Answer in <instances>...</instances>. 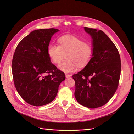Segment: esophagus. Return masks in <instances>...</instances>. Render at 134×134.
<instances>
[{
  "label": "esophagus",
  "instance_id": "1",
  "mask_svg": "<svg viewBox=\"0 0 134 134\" xmlns=\"http://www.w3.org/2000/svg\"><path fill=\"white\" fill-rule=\"evenodd\" d=\"M65 76H66V78H70V77L71 76V74H67V73H66V74H65Z\"/></svg>",
  "mask_w": 134,
  "mask_h": 134
}]
</instances>
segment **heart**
Here are the masks:
<instances>
[{"instance_id":"1","label":"heart","mask_w":134,"mask_h":134,"mask_svg":"<svg viewBox=\"0 0 134 134\" xmlns=\"http://www.w3.org/2000/svg\"><path fill=\"white\" fill-rule=\"evenodd\" d=\"M59 45L51 43L48 47L47 53L51 61L59 63L58 68L65 72H72L79 67H85L90 62L93 53V46L89 42H83L72 35H65L58 40Z\"/></svg>"}]
</instances>
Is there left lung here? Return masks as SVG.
<instances>
[{
  "mask_svg": "<svg viewBox=\"0 0 134 134\" xmlns=\"http://www.w3.org/2000/svg\"><path fill=\"white\" fill-rule=\"evenodd\" d=\"M92 39L93 53L87 65L74 74L76 99L85 107L103 106L113 97L120 78L121 63L117 49L100 30L84 27Z\"/></svg>",
  "mask_w": 134,
  "mask_h": 134,
  "instance_id": "left-lung-1",
  "label": "left lung"
}]
</instances>
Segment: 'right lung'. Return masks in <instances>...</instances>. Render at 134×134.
Here are the masks:
<instances>
[{
	"mask_svg": "<svg viewBox=\"0 0 134 134\" xmlns=\"http://www.w3.org/2000/svg\"><path fill=\"white\" fill-rule=\"evenodd\" d=\"M54 28L31 31L18 44L12 62L13 81L18 93L28 104L40 107L52 102L65 73L53 65L47 53Z\"/></svg>",
	"mask_w": 134,
	"mask_h": 134,
	"instance_id": "right-lung-1",
	"label": "right lung"
}]
</instances>
